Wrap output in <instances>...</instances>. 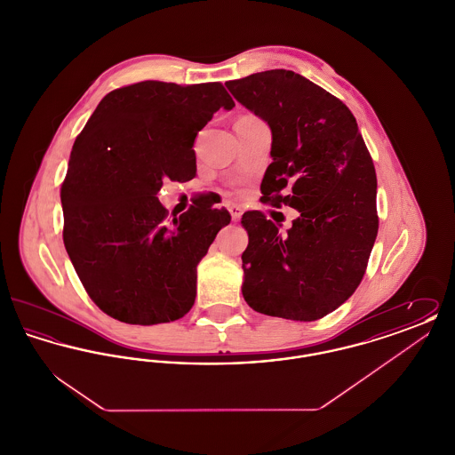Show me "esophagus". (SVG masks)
I'll list each match as a JSON object with an SVG mask.
<instances>
[{
    "label": "esophagus",
    "instance_id": "esophagus-1",
    "mask_svg": "<svg viewBox=\"0 0 455 455\" xmlns=\"http://www.w3.org/2000/svg\"><path fill=\"white\" fill-rule=\"evenodd\" d=\"M228 212H230V215H232V220L234 221H238L240 218H242V208L238 206V204H228Z\"/></svg>",
    "mask_w": 455,
    "mask_h": 455
}]
</instances>
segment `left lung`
Instances as JSON below:
<instances>
[{"instance_id":"1","label":"left lung","mask_w":455,"mask_h":455,"mask_svg":"<svg viewBox=\"0 0 455 455\" xmlns=\"http://www.w3.org/2000/svg\"><path fill=\"white\" fill-rule=\"evenodd\" d=\"M225 85L273 132L262 203L300 212L286 234L262 212L243 213V299L266 315L317 321L355 293L379 232L367 145L351 110L295 71H260Z\"/></svg>"}]
</instances>
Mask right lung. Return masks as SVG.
Listing matches in <instances>:
<instances>
[{
    "label": "right lung",
    "mask_w": 455,
    "mask_h": 455,
    "mask_svg": "<svg viewBox=\"0 0 455 455\" xmlns=\"http://www.w3.org/2000/svg\"><path fill=\"white\" fill-rule=\"evenodd\" d=\"M235 106L220 82L147 80L108 92L78 134L61 186L63 240L88 297L126 324L184 317L196 266L230 213L210 201L169 218L156 193L196 173L197 132Z\"/></svg>",
    "instance_id": "right-lung-1"
}]
</instances>
